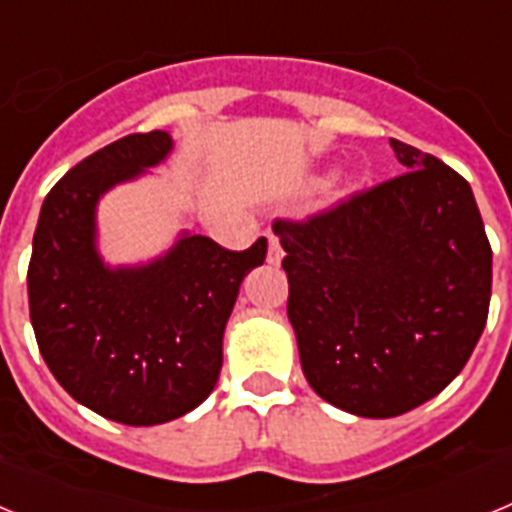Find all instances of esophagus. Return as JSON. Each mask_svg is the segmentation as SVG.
Segmentation results:
<instances>
[{"label":"esophagus","mask_w":512,"mask_h":512,"mask_svg":"<svg viewBox=\"0 0 512 512\" xmlns=\"http://www.w3.org/2000/svg\"><path fill=\"white\" fill-rule=\"evenodd\" d=\"M266 235H269V256H266V261H269L271 266H279L284 259V251H282V246H279V238L274 233H266Z\"/></svg>","instance_id":"34e87169"}]
</instances>
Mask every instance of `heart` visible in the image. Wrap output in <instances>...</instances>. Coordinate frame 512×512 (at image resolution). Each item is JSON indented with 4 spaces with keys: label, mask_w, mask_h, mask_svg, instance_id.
<instances>
[{
    "label": "heart",
    "mask_w": 512,
    "mask_h": 512,
    "mask_svg": "<svg viewBox=\"0 0 512 512\" xmlns=\"http://www.w3.org/2000/svg\"><path fill=\"white\" fill-rule=\"evenodd\" d=\"M356 182H359V171H346V174L341 176L343 187H354Z\"/></svg>",
    "instance_id": "1"
}]
</instances>
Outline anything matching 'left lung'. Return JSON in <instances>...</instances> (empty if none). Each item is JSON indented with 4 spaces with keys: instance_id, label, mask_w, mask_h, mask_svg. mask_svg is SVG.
Wrapping results in <instances>:
<instances>
[{
    "instance_id": "8db88e82",
    "label": "left lung",
    "mask_w": 512,
    "mask_h": 512,
    "mask_svg": "<svg viewBox=\"0 0 512 512\" xmlns=\"http://www.w3.org/2000/svg\"><path fill=\"white\" fill-rule=\"evenodd\" d=\"M390 146L402 176L307 223H274L305 379L359 418L436 397L490 310L492 248L469 182L431 153Z\"/></svg>"
}]
</instances>
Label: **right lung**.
Wrapping results in <instances>:
<instances>
[{"instance_id":"1","label":"right lung","mask_w":512,"mask_h":512,"mask_svg":"<svg viewBox=\"0 0 512 512\" xmlns=\"http://www.w3.org/2000/svg\"><path fill=\"white\" fill-rule=\"evenodd\" d=\"M171 151V133L153 130L76 164L40 207L27 269L30 320L51 374L79 405L125 425L169 423L210 397L238 289L266 259V238L225 251L182 228L153 259L104 261L99 200Z\"/></svg>"}]
</instances>
